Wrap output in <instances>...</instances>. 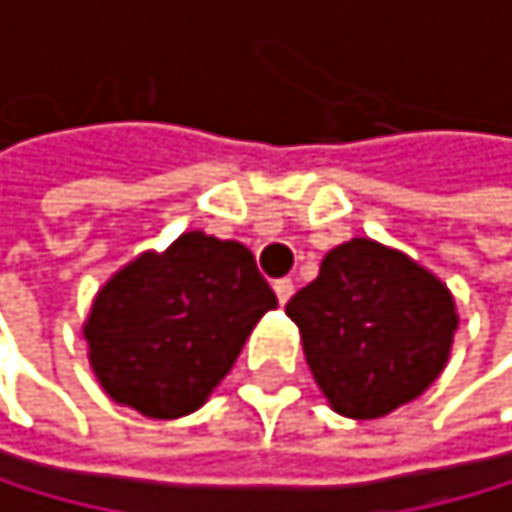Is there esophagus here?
<instances>
[{
    "mask_svg": "<svg viewBox=\"0 0 512 512\" xmlns=\"http://www.w3.org/2000/svg\"><path fill=\"white\" fill-rule=\"evenodd\" d=\"M272 287H275V297H278V303H287L290 297H294V281H290V278H278Z\"/></svg>",
    "mask_w": 512,
    "mask_h": 512,
    "instance_id": "obj_1",
    "label": "esophagus"
}]
</instances>
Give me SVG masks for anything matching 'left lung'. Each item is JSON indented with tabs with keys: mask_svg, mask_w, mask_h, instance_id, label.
Here are the masks:
<instances>
[{
	"mask_svg": "<svg viewBox=\"0 0 512 512\" xmlns=\"http://www.w3.org/2000/svg\"><path fill=\"white\" fill-rule=\"evenodd\" d=\"M287 316L322 394L341 416L378 419L441 375L457 331L450 290L422 265L369 237L334 247Z\"/></svg>",
	"mask_w": 512,
	"mask_h": 512,
	"instance_id": "left-lung-1",
	"label": "left lung"
}]
</instances>
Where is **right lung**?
Masks as SVG:
<instances>
[{
    "mask_svg": "<svg viewBox=\"0 0 512 512\" xmlns=\"http://www.w3.org/2000/svg\"><path fill=\"white\" fill-rule=\"evenodd\" d=\"M275 306L243 243L190 231L99 290L84 338L109 397L149 419H178L206 403Z\"/></svg>",
    "mask_w": 512,
    "mask_h": 512,
    "instance_id": "1",
    "label": "right lung"
}]
</instances>
